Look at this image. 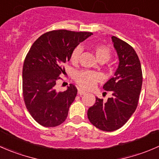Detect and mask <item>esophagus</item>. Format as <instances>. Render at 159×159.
<instances>
[{"mask_svg": "<svg viewBox=\"0 0 159 159\" xmlns=\"http://www.w3.org/2000/svg\"><path fill=\"white\" fill-rule=\"evenodd\" d=\"M86 93V92L83 90H82V89H78V94H80V95H83V94Z\"/></svg>", "mask_w": 159, "mask_h": 159, "instance_id": "1", "label": "esophagus"}]
</instances>
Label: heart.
I'll list each match as a JSON object with an SVG mask.
<instances>
[{
  "label": "heart",
  "mask_w": 159,
  "mask_h": 159,
  "mask_svg": "<svg viewBox=\"0 0 159 159\" xmlns=\"http://www.w3.org/2000/svg\"><path fill=\"white\" fill-rule=\"evenodd\" d=\"M93 52L97 60L100 62H105L111 58V52L108 47L105 45H94ZM82 49L80 47H76L70 55V61L73 64L77 63ZM100 79V75L95 72L80 71L75 75V81L80 87L84 89H89L95 86L96 83Z\"/></svg>",
  "instance_id": "b5f03b06"
}]
</instances>
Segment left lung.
Returning a JSON list of instances; mask_svg holds the SVG:
<instances>
[{"label": "left lung", "mask_w": 159, "mask_h": 159, "mask_svg": "<svg viewBox=\"0 0 159 159\" xmlns=\"http://www.w3.org/2000/svg\"><path fill=\"white\" fill-rule=\"evenodd\" d=\"M118 56L119 64L114 76L103 85L112 97L106 102L96 97L93 106L88 109L87 117L92 125L104 131L121 128L138 106L142 86L141 62L134 49L121 39L111 36Z\"/></svg>", "instance_id": "left-lung-1"}]
</instances>
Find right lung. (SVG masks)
I'll use <instances>...</instances> for the list:
<instances>
[{
    "mask_svg": "<svg viewBox=\"0 0 159 159\" xmlns=\"http://www.w3.org/2000/svg\"><path fill=\"white\" fill-rule=\"evenodd\" d=\"M92 34L52 31L41 35L31 45L23 65V96L27 109L39 125L52 128L66 119L77 89L70 84L66 90L59 92L55 86L65 73L63 65L70 60L73 50Z\"/></svg>",
    "mask_w": 159,
    "mask_h": 159,
    "instance_id": "right-lung-1",
    "label": "right lung"
}]
</instances>
